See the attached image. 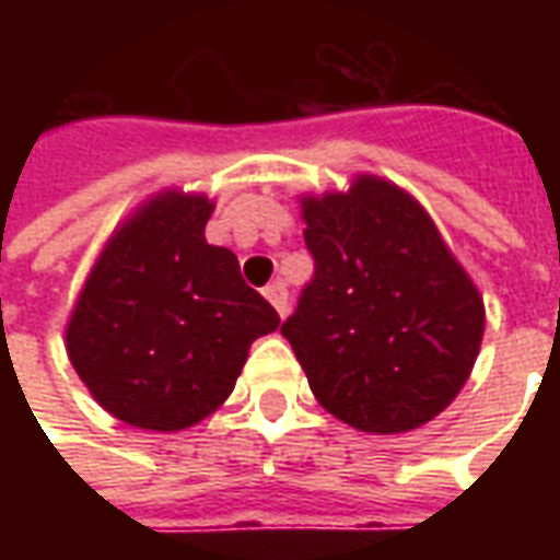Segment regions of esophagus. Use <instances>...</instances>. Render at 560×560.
<instances>
[{
  "instance_id": "34e87169",
  "label": "esophagus",
  "mask_w": 560,
  "mask_h": 560,
  "mask_svg": "<svg viewBox=\"0 0 560 560\" xmlns=\"http://www.w3.org/2000/svg\"><path fill=\"white\" fill-rule=\"evenodd\" d=\"M264 296H267L269 303H272V308H276L281 317L288 315V288H284V281H272V284H267Z\"/></svg>"
}]
</instances>
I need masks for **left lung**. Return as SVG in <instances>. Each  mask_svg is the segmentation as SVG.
Here are the masks:
<instances>
[{
  "label": "left lung",
  "instance_id": "8db88e82",
  "mask_svg": "<svg viewBox=\"0 0 560 560\" xmlns=\"http://www.w3.org/2000/svg\"><path fill=\"white\" fill-rule=\"evenodd\" d=\"M303 219L315 276L281 336L315 399L360 432L420 429L474 369L480 291L429 212L381 176L303 197Z\"/></svg>",
  "mask_w": 560,
  "mask_h": 560
}]
</instances>
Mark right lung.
I'll return each instance as SVG.
<instances>
[{"label":"right lung","instance_id":"right-lung-1","mask_svg":"<svg viewBox=\"0 0 560 560\" xmlns=\"http://www.w3.org/2000/svg\"><path fill=\"white\" fill-rule=\"evenodd\" d=\"M212 200L161 191L128 215L95 260L66 329L68 360L116 420L179 432L233 393L276 308L209 245Z\"/></svg>","mask_w":560,"mask_h":560}]
</instances>
